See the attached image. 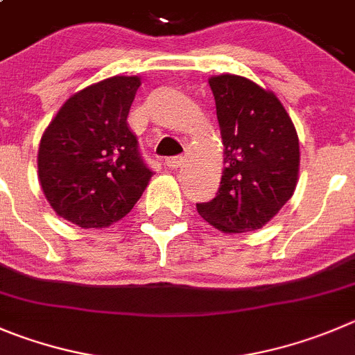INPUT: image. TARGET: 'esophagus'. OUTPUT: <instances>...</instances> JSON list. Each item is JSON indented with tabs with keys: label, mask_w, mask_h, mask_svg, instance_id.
<instances>
[{
	"label": "esophagus",
	"mask_w": 355,
	"mask_h": 355,
	"mask_svg": "<svg viewBox=\"0 0 355 355\" xmlns=\"http://www.w3.org/2000/svg\"><path fill=\"white\" fill-rule=\"evenodd\" d=\"M182 162H184V157H182V155H173V157H168L166 161H164V164H166L168 168H171V170H177V168L182 166Z\"/></svg>",
	"instance_id": "obj_1"
}]
</instances>
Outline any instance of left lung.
<instances>
[{
	"label": "left lung",
	"mask_w": 355,
	"mask_h": 355,
	"mask_svg": "<svg viewBox=\"0 0 355 355\" xmlns=\"http://www.w3.org/2000/svg\"><path fill=\"white\" fill-rule=\"evenodd\" d=\"M226 168L217 196L198 214L223 233L261 230L291 200L300 173V140L280 99L238 75L208 80Z\"/></svg>",
	"instance_id": "obj_1"
}]
</instances>
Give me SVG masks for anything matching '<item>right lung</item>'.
<instances>
[{
	"label": "right lung",
	"instance_id": "right-lung-1",
	"mask_svg": "<svg viewBox=\"0 0 355 355\" xmlns=\"http://www.w3.org/2000/svg\"><path fill=\"white\" fill-rule=\"evenodd\" d=\"M140 77L107 78L75 92L43 132L38 178L59 217L107 227L131 211L152 177L128 114Z\"/></svg>",
	"mask_w": 355,
	"mask_h": 355
}]
</instances>
